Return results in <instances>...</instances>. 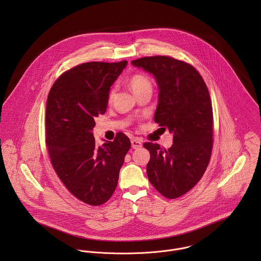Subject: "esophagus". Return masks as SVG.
Masks as SVG:
<instances>
[{"label":"esophagus","instance_id":"obj_1","mask_svg":"<svg viewBox=\"0 0 261 261\" xmlns=\"http://www.w3.org/2000/svg\"><path fill=\"white\" fill-rule=\"evenodd\" d=\"M142 146H143V144L141 141H139L137 139L132 140V148L133 149H140V148H142Z\"/></svg>","mask_w":261,"mask_h":261}]
</instances>
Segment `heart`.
<instances>
[{
	"label": "heart",
	"mask_w": 261,
	"mask_h": 261,
	"mask_svg": "<svg viewBox=\"0 0 261 261\" xmlns=\"http://www.w3.org/2000/svg\"><path fill=\"white\" fill-rule=\"evenodd\" d=\"M128 83L133 92L136 95L143 90L151 89V82L146 75L134 74L129 78ZM113 95H114V88H112L109 93V101H112Z\"/></svg>",
	"instance_id": "1"
}]
</instances>
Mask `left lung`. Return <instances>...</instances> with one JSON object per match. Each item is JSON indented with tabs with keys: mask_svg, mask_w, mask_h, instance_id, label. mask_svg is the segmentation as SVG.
I'll list each match as a JSON object with an SVG mask.
<instances>
[{
	"mask_svg": "<svg viewBox=\"0 0 261 261\" xmlns=\"http://www.w3.org/2000/svg\"><path fill=\"white\" fill-rule=\"evenodd\" d=\"M132 64L153 75L159 88L153 120L173 134L170 149L144 144L150 153L149 181L166 198H179L200 181L210 161L213 112L208 88L192 65L172 57H144Z\"/></svg>",
	"mask_w": 261,
	"mask_h": 261,
	"instance_id": "obj_1",
	"label": "left lung"
}]
</instances>
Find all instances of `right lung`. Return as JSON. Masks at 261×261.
Returning <instances> with one entry per match:
<instances>
[{"instance_id": "obj_1", "label": "right lung", "mask_w": 261, "mask_h": 261, "mask_svg": "<svg viewBox=\"0 0 261 261\" xmlns=\"http://www.w3.org/2000/svg\"><path fill=\"white\" fill-rule=\"evenodd\" d=\"M127 61L87 62L64 72L47 98L46 144L59 179L80 201L98 206L113 194L129 139L118 133L97 146L94 118L107 112L111 86Z\"/></svg>"}]
</instances>
